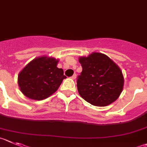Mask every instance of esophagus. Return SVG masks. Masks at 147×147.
<instances>
[{
  "label": "esophagus",
  "mask_w": 147,
  "mask_h": 147,
  "mask_svg": "<svg viewBox=\"0 0 147 147\" xmlns=\"http://www.w3.org/2000/svg\"><path fill=\"white\" fill-rule=\"evenodd\" d=\"M76 76H77L76 74H74V75L71 77V78H72V79H73V80H75V78H76Z\"/></svg>",
  "instance_id": "esophagus-1"
}]
</instances>
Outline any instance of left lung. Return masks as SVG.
Wrapping results in <instances>:
<instances>
[{
  "label": "left lung",
  "mask_w": 147,
  "mask_h": 147,
  "mask_svg": "<svg viewBox=\"0 0 147 147\" xmlns=\"http://www.w3.org/2000/svg\"><path fill=\"white\" fill-rule=\"evenodd\" d=\"M79 61L83 70L77 78V87L83 99L94 106L105 107L118 98L124 80L117 64L101 53L80 57Z\"/></svg>",
  "instance_id": "8db88e82"
}]
</instances>
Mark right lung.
<instances>
[{"label": "right lung", "mask_w": 147, "mask_h": 147, "mask_svg": "<svg viewBox=\"0 0 147 147\" xmlns=\"http://www.w3.org/2000/svg\"><path fill=\"white\" fill-rule=\"evenodd\" d=\"M58 60L42 57L30 61L20 72L18 84L24 96L31 99L42 100L57 91L67 78L63 69L57 67Z\"/></svg>", "instance_id": "add662e5"}]
</instances>
